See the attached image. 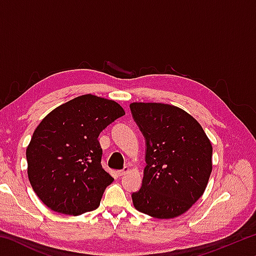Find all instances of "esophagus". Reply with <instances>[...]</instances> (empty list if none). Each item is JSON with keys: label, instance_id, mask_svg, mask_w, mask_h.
<instances>
[{"label": "esophagus", "instance_id": "esophagus-1", "mask_svg": "<svg viewBox=\"0 0 256 256\" xmlns=\"http://www.w3.org/2000/svg\"><path fill=\"white\" fill-rule=\"evenodd\" d=\"M128 172V167H124L123 170H118V176H123V175H125L126 174V172Z\"/></svg>", "mask_w": 256, "mask_h": 256}]
</instances>
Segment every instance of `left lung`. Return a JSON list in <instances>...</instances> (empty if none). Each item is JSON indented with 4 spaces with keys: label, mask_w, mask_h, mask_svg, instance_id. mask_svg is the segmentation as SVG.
Masks as SVG:
<instances>
[{
    "label": "left lung",
    "mask_w": 256,
    "mask_h": 256,
    "mask_svg": "<svg viewBox=\"0 0 256 256\" xmlns=\"http://www.w3.org/2000/svg\"><path fill=\"white\" fill-rule=\"evenodd\" d=\"M130 108L146 140L144 180L141 188L132 193L134 206L158 219L183 214L202 196L209 180V138L178 107L133 102Z\"/></svg>",
    "instance_id": "8db88e82"
}]
</instances>
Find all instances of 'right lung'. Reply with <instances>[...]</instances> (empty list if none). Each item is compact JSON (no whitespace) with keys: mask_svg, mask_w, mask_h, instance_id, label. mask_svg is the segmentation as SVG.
Segmentation results:
<instances>
[{"mask_svg":"<svg viewBox=\"0 0 256 256\" xmlns=\"http://www.w3.org/2000/svg\"><path fill=\"white\" fill-rule=\"evenodd\" d=\"M124 115L118 102L84 94L42 120L26 157L30 184L47 208L72 216L97 209L114 180L102 166L98 136Z\"/></svg>","mask_w":256,"mask_h":256,"instance_id":"add662e5","label":"right lung"}]
</instances>
